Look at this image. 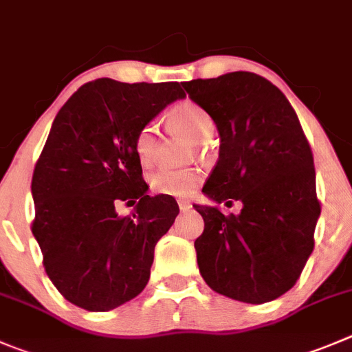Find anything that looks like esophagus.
Masks as SVG:
<instances>
[{
	"mask_svg": "<svg viewBox=\"0 0 352 352\" xmlns=\"http://www.w3.org/2000/svg\"><path fill=\"white\" fill-rule=\"evenodd\" d=\"M178 206L182 210H188L190 207H192V204H190L188 200H178Z\"/></svg>",
	"mask_w": 352,
	"mask_h": 352,
	"instance_id": "esophagus-1",
	"label": "esophagus"
}]
</instances>
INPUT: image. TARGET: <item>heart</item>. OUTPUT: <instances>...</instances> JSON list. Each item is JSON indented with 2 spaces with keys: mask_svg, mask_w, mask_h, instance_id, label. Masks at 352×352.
Wrapping results in <instances>:
<instances>
[{
  "mask_svg": "<svg viewBox=\"0 0 352 352\" xmlns=\"http://www.w3.org/2000/svg\"><path fill=\"white\" fill-rule=\"evenodd\" d=\"M174 128L185 133L193 143L202 145L214 135V120L202 107L193 102H183L174 107L167 116ZM157 128L155 124H145L135 138V152L143 166H150L155 155ZM200 183V174L195 169H160L150 178V185L157 193L169 197H188Z\"/></svg>",
  "mask_w": 352,
  "mask_h": 352,
  "instance_id": "heart-1",
  "label": "heart"
}]
</instances>
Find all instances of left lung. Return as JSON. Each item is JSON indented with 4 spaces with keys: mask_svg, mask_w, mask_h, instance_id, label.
I'll list each match as a JSON object with an SVG mask.
<instances>
[{
    "mask_svg": "<svg viewBox=\"0 0 352 352\" xmlns=\"http://www.w3.org/2000/svg\"><path fill=\"white\" fill-rule=\"evenodd\" d=\"M219 133V160L202 192L212 202H242L240 214L199 206L195 240L202 278L214 292L249 304L278 299L296 285L321 207L313 153L282 91L252 72L183 82Z\"/></svg>",
    "mask_w": 352,
    "mask_h": 352,
    "instance_id": "1",
    "label": "left lung"
}]
</instances>
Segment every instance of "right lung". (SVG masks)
Wrapping results in <instances>:
<instances>
[{
    "label": "right lung",
    "instance_id": "1",
    "mask_svg": "<svg viewBox=\"0 0 352 352\" xmlns=\"http://www.w3.org/2000/svg\"><path fill=\"white\" fill-rule=\"evenodd\" d=\"M178 82H86L56 113L32 174V235L46 274L69 302L110 311L135 299L150 278L155 243L178 204L150 197L135 152L136 133L169 103ZM119 201L136 203L120 218Z\"/></svg>",
    "mask_w": 352,
    "mask_h": 352
}]
</instances>
